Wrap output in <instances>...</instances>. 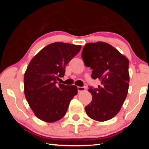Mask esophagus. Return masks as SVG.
<instances>
[{
	"label": "esophagus",
	"mask_w": 149,
	"mask_h": 149,
	"mask_svg": "<svg viewBox=\"0 0 149 149\" xmlns=\"http://www.w3.org/2000/svg\"><path fill=\"white\" fill-rule=\"evenodd\" d=\"M77 90L79 93L84 91L85 90V87H77Z\"/></svg>",
	"instance_id": "1"
}]
</instances>
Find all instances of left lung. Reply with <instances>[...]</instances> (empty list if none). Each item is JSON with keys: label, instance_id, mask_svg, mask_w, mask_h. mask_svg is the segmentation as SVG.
<instances>
[{"label": "left lung", "instance_id": "obj_1", "mask_svg": "<svg viewBox=\"0 0 149 149\" xmlns=\"http://www.w3.org/2000/svg\"><path fill=\"white\" fill-rule=\"evenodd\" d=\"M81 56L85 65L93 70L91 77L100 81L97 89H89L93 98L85 108L87 114L99 122L112 119L120 112L127 97L129 60L112 45L104 42L86 44Z\"/></svg>", "mask_w": 149, "mask_h": 149}]
</instances>
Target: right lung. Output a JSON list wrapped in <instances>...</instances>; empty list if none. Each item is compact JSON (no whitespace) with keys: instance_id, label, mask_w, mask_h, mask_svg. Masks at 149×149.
<instances>
[{"instance_id":"right-lung-1","label":"right lung","mask_w":149,"mask_h":149,"mask_svg":"<svg viewBox=\"0 0 149 149\" xmlns=\"http://www.w3.org/2000/svg\"><path fill=\"white\" fill-rule=\"evenodd\" d=\"M81 46L56 42L43 48L31 60L24 75V93L35 115L54 122L64 116L71 100L77 94L75 85H57L65 65Z\"/></svg>"}]
</instances>
